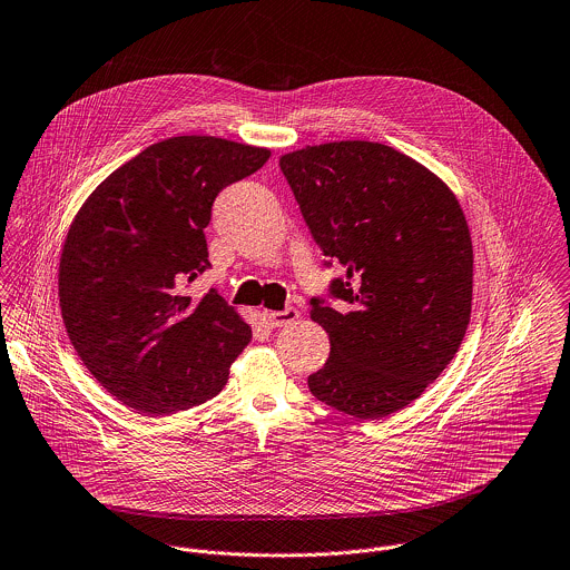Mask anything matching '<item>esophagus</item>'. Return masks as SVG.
<instances>
[{
    "mask_svg": "<svg viewBox=\"0 0 570 570\" xmlns=\"http://www.w3.org/2000/svg\"><path fill=\"white\" fill-rule=\"evenodd\" d=\"M264 320H266V324H268L271 328H282V326H286V324L299 320V311L293 308V306H288V308H284V311H266V313H264Z\"/></svg>",
    "mask_w": 570,
    "mask_h": 570,
    "instance_id": "obj_1",
    "label": "esophagus"
}]
</instances>
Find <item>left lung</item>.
Wrapping results in <instances>:
<instances>
[{
	"instance_id": "obj_1",
	"label": "left lung",
	"mask_w": 570,
	"mask_h": 570,
	"mask_svg": "<svg viewBox=\"0 0 570 570\" xmlns=\"http://www.w3.org/2000/svg\"><path fill=\"white\" fill-rule=\"evenodd\" d=\"M313 239L340 264L311 317L331 340L311 393L360 420L417 400L455 357L471 320L473 244L453 190L377 141H331L279 157Z\"/></svg>"
}]
</instances>
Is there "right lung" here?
<instances>
[{
	"label": "right lung",
	"instance_id": "add662e5",
	"mask_svg": "<svg viewBox=\"0 0 570 570\" xmlns=\"http://www.w3.org/2000/svg\"><path fill=\"white\" fill-rule=\"evenodd\" d=\"M268 148L206 135L157 141L110 173L75 215L59 259L61 317L83 366L121 404L170 415L215 397L250 326L210 288L204 228L222 188Z\"/></svg>",
	"mask_w": 570,
	"mask_h": 570
}]
</instances>
